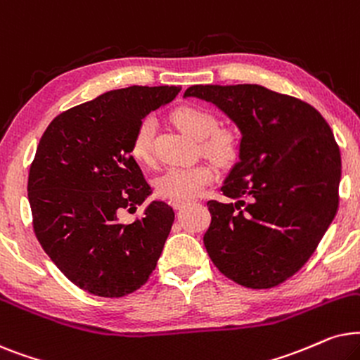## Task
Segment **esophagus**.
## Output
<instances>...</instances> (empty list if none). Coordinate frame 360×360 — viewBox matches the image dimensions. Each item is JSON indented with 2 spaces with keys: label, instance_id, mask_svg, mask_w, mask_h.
Returning a JSON list of instances; mask_svg holds the SVG:
<instances>
[{
  "label": "esophagus",
  "instance_id": "obj_1",
  "mask_svg": "<svg viewBox=\"0 0 360 360\" xmlns=\"http://www.w3.org/2000/svg\"><path fill=\"white\" fill-rule=\"evenodd\" d=\"M189 204H191V200H172V207L174 209H183Z\"/></svg>",
  "mask_w": 360,
  "mask_h": 360
}]
</instances>
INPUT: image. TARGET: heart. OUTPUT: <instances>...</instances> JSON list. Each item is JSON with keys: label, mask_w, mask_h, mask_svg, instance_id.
Segmentation results:
<instances>
[{"label": "heart", "mask_w": 360, "mask_h": 360, "mask_svg": "<svg viewBox=\"0 0 360 360\" xmlns=\"http://www.w3.org/2000/svg\"><path fill=\"white\" fill-rule=\"evenodd\" d=\"M177 128L198 138L204 153L219 162H229L237 156L238 136L233 128L217 127V117L202 105L186 103L171 112ZM155 118H143L131 136V155L136 161L150 165L155 160ZM215 176L212 161H199L191 166H172L155 181V191L161 198L172 200L193 199Z\"/></svg>", "instance_id": "obj_1"}]
</instances>
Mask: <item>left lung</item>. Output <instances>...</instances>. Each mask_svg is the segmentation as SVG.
Returning <instances> with one entry per match:
<instances>
[{
	"label": "left lung",
	"mask_w": 360,
	"mask_h": 360,
	"mask_svg": "<svg viewBox=\"0 0 360 360\" xmlns=\"http://www.w3.org/2000/svg\"><path fill=\"white\" fill-rule=\"evenodd\" d=\"M242 133L240 161L209 200L204 245L219 271L252 290L281 285L309 260L339 205L341 153L321 113L262 85H193Z\"/></svg>",
	"instance_id": "8db88e82"
}]
</instances>
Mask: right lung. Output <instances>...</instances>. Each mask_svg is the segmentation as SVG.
Returning a JSON list of instances; mask_svg holds the SVG:
<instances>
[{"instance_id": "obj_1", "label": "right lung", "mask_w": 360, "mask_h": 360, "mask_svg": "<svg viewBox=\"0 0 360 360\" xmlns=\"http://www.w3.org/2000/svg\"><path fill=\"white\" fill-rule=\"evenodd\" d=\"M179 87L112 90L52 120L37 145L27 198L37 240L72 283L103 298L141 288L156 268L174 210L153 200L141 219L120 222L151 188L131 153V136L148 113Z\"/></svg>"}]
</instances>
